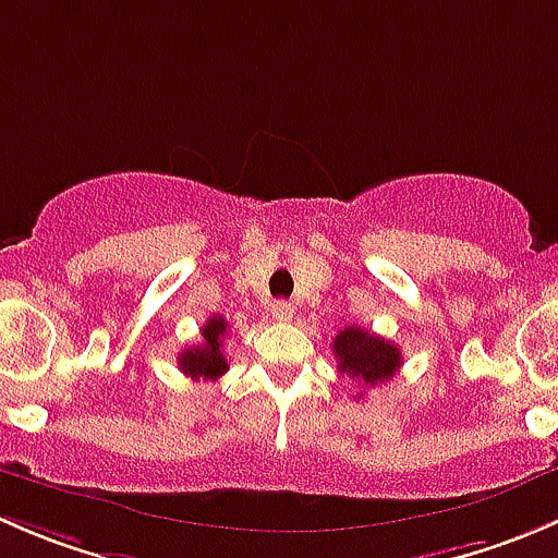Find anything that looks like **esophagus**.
<instances>
[{
	"mask_svg": "<svg viewBox=\"0 0 558 558\" xmlns=\"http://www.w3.org/2000/svg\"><path fill=\"white\" fill-rule=\"evenodd\" d=\"M272 318L280 320V324H286V320L294 318V305L291 302H272Z\"/></svg>",
	"mask_w": 558,
	"mask_h": 558,
	"instance_id": "esophagus-1",
	"label": "esophagus"
}]
</instances>
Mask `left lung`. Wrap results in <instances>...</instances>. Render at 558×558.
<instances>
[{
  "label": "left lung",
  "instance_id": "obj_1",
  "mask_svg": "<svg viewBox=\"0 0 558 558\" xmlns=\"http://www.w3.org/2000/svg\"><path fill=\"white\" fill-rule=\"evenodd\" d=\"M335 356L340 373L364 386H378L393 378L402 364V351L362 326H348L335 337Z\"/></svg>",
  "mask_w": 558,
  "mask_h": 558
}]
</instances>
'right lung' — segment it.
<instances>
[{
    "mask_svg": "<svg viewBox=\"0 0 558 558\" xmlns=\"http://www.w3.org/2000/svg\"><path fill=\"white\" fill-rule=\"evenodd\" d=\"M229 324L223 315H213L202 326V345L185 348L178 356L180 369L194 380H216L229 369L227 356H223V337H227Z\"/></svg>",
    "mask_w": 558,
    "mask_h": 558,
    "instance_id": "add662e5",
    "label": "right lung"
}]
</instances>
